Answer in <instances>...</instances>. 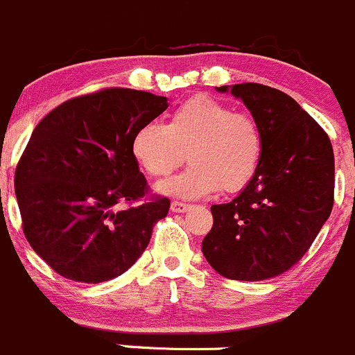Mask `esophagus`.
<instances>
[{
	"mask_svg": "<svg viewBox=\"0 0 355 355\" xmlns=\"http://www.w3.org/2000/svg\"><path fill=\"white\" fill-rule=\"evenodd\" d=\"M191 209V205H189V203H182V202H173L171 203V210H173V212H176V214H181V212H186V210H189Z\"/></svg>",
	"mask_w": 355,
	"mask_h": 355,
	"instance_id": "esophagus-1",
	"label": "esophagus"
}]
</instances>
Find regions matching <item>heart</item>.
I'll return each mask as SVG.
<instances>
[{"mask_svg":"<svg viewBox=\"0 0 355 355\" xmlns=\"http://www.w3.org/2000/svg\"><path fill=\"white\" fill-rule=\"evenodd\" d=\"M132 155L148 176L162 179L184 162L191 166L159 186L164 195L198 198L236 193L257 174L264 157V132L250 114L209 96L182 101L166 125L148 122L132 138Z\"/></svg>","mask_w":355,"mask_h":355,"instance_id":"heart-1","label":"heart"}]
</instances>
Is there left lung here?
Segmentation results:
<instances>
[{
    "mask_svg": "<svg viewBox=\"0 0 355 355\" xmlns=\"http://www.w3.org/2000/svg\"><path fill=\"white\" fill-rule=\"evenodd\" d=\"M227 89L261 124L264 157L236 198L210 207L202 252L224 278L262 282L295 266L331 214L335 157L324 129L292 96L257 83L217 87Z\"/></svg>",
    "mask_w": 355,
    "mask_h": 355,
    "instance_id": "obj_1",
    "label": "left lung"
}]
</instances>
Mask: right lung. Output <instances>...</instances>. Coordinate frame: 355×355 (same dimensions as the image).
Instances as JSON below:
<instances>
[{"mask_svg": "<svg viewBox=\"0 0 355 355\" xmlns=\"http://www.w3.org/2000/svg\"><path fill=\"white\" fill-rule=\"evenodd\" d=\"M166 108V96L107 87L67 100L36 125L17 166L15 195L27 241L60 276L108 282L148 247L171 202L146 196L132 138Z\"/></svg>", "mask_w": 355, "mask_h": 355, "instance_id": "obj_1", "label": "right lung"}]
</instances>
